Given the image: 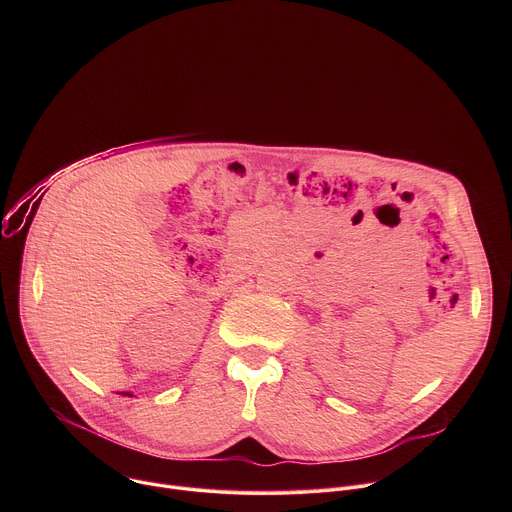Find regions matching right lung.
I'll return each instance as SVG.
<instances>
[{"label":"right lung","mask_w":512,"mask_h":512,"mask_svg":"<svg viewBox=\"0 0 512 512\" xmlns=\"http://www.w3.org/2000/svg\"><path fill=\"white\" fill-rule=\"evenodd\" d=\"M125 395H129V393H125Z\"/></svg>","instance_id":"right-lung-1"}]
</instances>
